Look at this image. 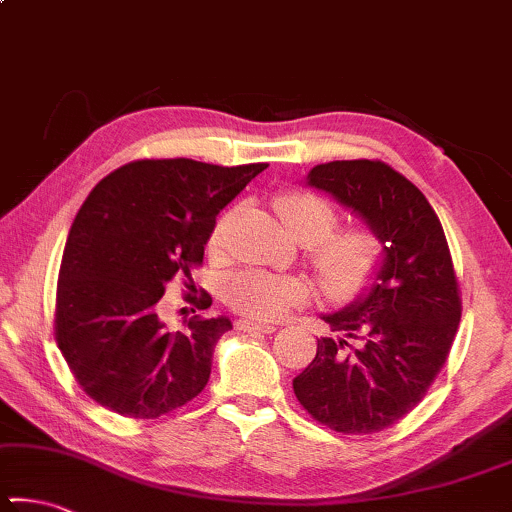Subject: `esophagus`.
I'll return each instance as SVG.
<instances>
[{"instance_id":"34e87169","label":"esophagus","mask_w":512,"mask_h":512,"mask_svg":"<svg viewBox=\"0 0 512 512\" xmlns=\"http://www.w3.org/2000/svg\"><path fill=\"white\" fill-rule=\"evenodd\" d=\"M235 328L240 332H263V335H270V332L277 330L270 323H254V321H247V318H242V321L235 323Z\"/></svg>"}]
</instances>
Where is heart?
Returning a JSON list of instances; mask_svg holds the SVG:
<instances>
[{"label":"heart","instance_id":"obj_1","mask_svg":"<svg viewBox=\"0 0 512 512\" xmlns=\"http://www.w3.org/2000/svg\"><path fill=\"white\" fill-rule=\"evenodd\" d=\"M281 224L295 240L307 244L318 279L332 298L346 300L372 286L381 270L383 247L365 226L337 228V212L325 198L309 191H286L277 201ZM212 249L224 244V224L212 233ZM226 302L238 314L274 321L307 298V286L295 277L261 270H242L228 277Z\"/></svg>","mask_w":512,"mask_h":512}]
</instances>
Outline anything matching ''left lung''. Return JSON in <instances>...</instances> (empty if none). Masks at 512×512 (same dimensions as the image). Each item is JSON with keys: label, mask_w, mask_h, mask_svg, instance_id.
<instances>
[{"label": "left lung", "mask_w": 512, "mask_h": 512, "mask_svg": "<svg viewBox=\"0 0 512 512\" xmlns=\"http://www.w3.org/2000/svg\"><path fill=\"white\" fill-rule=\"evenodd\" d=\"M307 184L365 221L383 261L358 300L323 314L335 337L318 339L293 392L321 425L374 434L416 409L446 365L462 318L453 258L422 191L383 161H330Z\"/></svg>", "instance_id": "1"}]
</instances>
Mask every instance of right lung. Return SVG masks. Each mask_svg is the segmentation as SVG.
<instances>
[{
    "label": "right lung",
    "instance_id": "obj_1",
    "mask_svg": "<svg viewBox=\"0 0 512 512\" xmlns=\"http://www.w3.org/2000/svg\"><path fill=\"white\" fill-rule=\"evenodd\" d=\"M265 168L140 159L90 191L59 268L55 339L80 388L103 409L150 420L205 388L214 344L231 321L194 316L168 330L157 307L170 279L191 281L217 214ZM210 305L205 293L201 307Z\"/></svg>",
    "mask_w": 512,
    "mask_h": 512
}]
</instances>
